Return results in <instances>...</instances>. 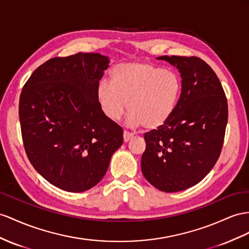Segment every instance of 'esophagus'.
Listing matches in <instances>:
<instances>
[{"instance_id":"1","label":"esophagus","mask_w":249,"mask_h":249,"mask_svg":"<svg viewBox=\"0 0 249 249\" xmlns=\"http://www.w3.org/2000/svg\"><path fill=\"white\" fill-rule=\"evenodd\" d=\"M132 138H133V135H132V133H130V132H128V131L124 130V132H123V139H124V142H125V143L129 142Z\"/></svg>"}]
</instances>
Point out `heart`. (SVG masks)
Instances as JSON below:
<instances>
[{"instance_id":"obj_1","label":"heart","mask_w":249,"mask_h":249,"mask_svg":"<svg viewBox=\"0 0 249 249\" xmlns=\"http://www.w3.org/2000/svg\"><path fill=\"white\" fill-rule=\"evenodd\" d=\"M181 94L179 74L144 61L119 64L110 73V83L101 81L95 91L107 119L120 120L129 107L128 124L147 129L160 128L173 118Z\"/></svg>"}]
</instances>
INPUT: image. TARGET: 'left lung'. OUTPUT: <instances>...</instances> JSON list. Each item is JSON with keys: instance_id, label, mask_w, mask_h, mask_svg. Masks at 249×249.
Instances as JSON below:
<instances>
[{"instance_id": "1", "label": "left lung", "mask_w": 249, "mask_h": 249, "mask_svg": "<svg viewBox=\"0 0 249 249\" xmlns=\"http://www.w3.org/2000/svg\"><path fill=\"white\" fill-rule=\"evenodd\" d=\"M177 67L182 94L168 122L145 135L143 176L152 186L177 193L202 181L221 154L228 118L227 100L218 76L196 56L157 58Z\"/></svg>"}]
</instances>
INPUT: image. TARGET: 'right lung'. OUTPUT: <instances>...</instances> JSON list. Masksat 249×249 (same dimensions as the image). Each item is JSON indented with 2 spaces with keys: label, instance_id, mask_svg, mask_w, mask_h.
Instances as JSON below:
<instances>
[{
  "label": "right lung",
  "instance_id": "right-lung-1",
  "mask_svg": "<svg viewBox=\"0 0 249 249\" xmlns=\"http://www.w3.org/2000/svg\"><path fill=\"white\" fill-rule=\"evenodd\" d=\"M100 53L53 58L37 67L20 95L25 151L44 179L83 193L103 179L123 129L101 111L97 87L109 66Z\"/></svg>",
  "mask_w": 249,
  "mask_h": 249
}]
</instances>
